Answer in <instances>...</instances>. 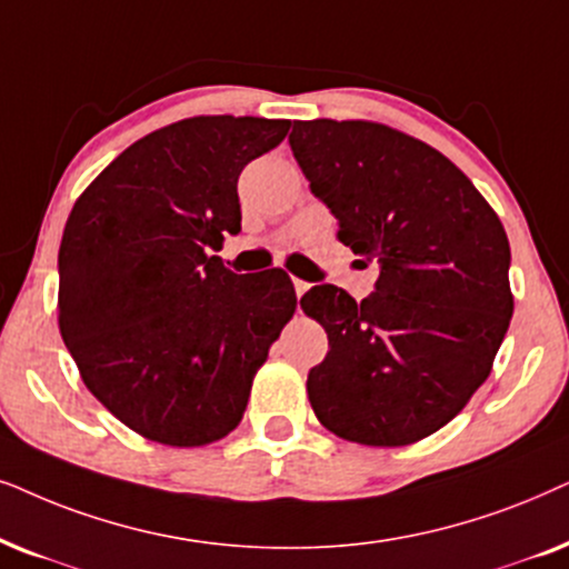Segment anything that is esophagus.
I'll use <instances>...</instances> for the list:
<instances>
[{
  "label": "esophagus",
  "instance_id": "34e87169",
  "mask_svg": "<svg viewBox=\"0 0 569 569\" xmlns=\"http://www.w3.org/2000/svg\"><path fill=\"white\" fill-rule=\"evenodd\" d=\"M293 289H297V297L301 299V297H305V293L309 291V283H307V280H299V278H293Z\"/></svg>",
  "mask_w": 569,
  "mask_h": 569
}]
</instances>
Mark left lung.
I'll use <instances>...</instances> for the list:
<instances>
[{
    "label": "left lung",
    "mask_w": 569,
    "mask_h": 569,
    "mask_svg": "<svg viewBox=\"0 0 569 569\" xmlns=\"http://www.w3.org/2000/svg\"><path fill=\"white\" fill-rule=\"evenodd\" d=\"M289 142L338 239L380 264L372 297H301L330 346L307 377L312 411L348 442H419L463 411L510 328L505 226L450 158L380 121H297Z\"/></svg>",
    "instance_id": "8db88e82"
}]
</instances>
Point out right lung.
Here are the masks:
<instances>
[{"mask_svg": "<svg viewBox=\"0 0 569 569\" xmlns=\"http://www.w3.org/2000/svg\"><path fill=\"white\" fill-rule=\"evenodd\" d=\"M289 119L192 117L146 134L86 187L59 247V332L82 382L150 442L202 448L239 427L297 312L286 270L237 276L241 169Z\"/></svg>", "mask_w": 569, "mask_h": 569, "instance_id": "right-lung-1", "label": "right lung"}]
</instances>
